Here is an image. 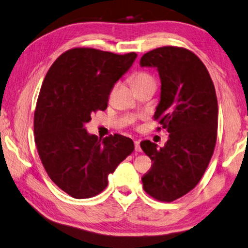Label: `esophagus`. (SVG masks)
Returning a JSON list of instances; mask_svg holds the SVG:
<instances>
[{
  "label": "esophagus",
  "mask_w": 248,
  "mask_h": 248,
  "mask_svg": "<svg viewBox=\"0 0 248 248\" xmlns=\"http://www.w3.org/2000/svg\"><path fill=\"white\" fill-rule=\"evenodd\" d=\"M135 149L137 152H141V148H140V141L139 140H136L135 141Z\"/></svg>",
  "instance_id": "esophagus-1"
}]
</instances>
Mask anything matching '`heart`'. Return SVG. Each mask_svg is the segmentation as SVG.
I'll return each mask as SVG.
<instances>
[{
    "mask_svg": "<svg viewBox=\"0 0 248 248\" xmlns=\"http://www.w3.org/2000/svg\"><path fill=\"white\" fill-rule=\"evenodd\" d=\"M147 82H155V78H153L152 75H150L149 73L139 72V73H136L131 77V84L133 87H137V86L139 85L147 84Z\"/></svg>",
    "mask_w": 248,
    "mask_h": 248,
    "instance_id": "1",
    "label": "heart"
}]
</instances>
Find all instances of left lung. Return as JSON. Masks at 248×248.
I'll use <instances>...</instances> for the list:
<instances>
[{
  "mask_svg": "<svg viewBox=\"0 0 248 248\" xmlns=\"http://www.w3.org/2000/svg\"><path fill=\"white\" fill-rule=\"evenodd\" d=\"M140 65L158 69L161 98L153 118L170 133L163 148L149 140L140 143L153 161L141 180L153 199L172 202L193 190L213 155L218 118L214 84L202 61L183 47L152 49Z\"/></svg>",
  "mask_w": 248,
  "mask_h": 248,
  "instance_id": "obj_1",
  "label": "left lung"
}]
</instances>
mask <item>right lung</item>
Returning a JSON list of instances; mask_svg holds the SVG:
<instances>
[{"label":"right lung","instance_id":"add662e5","mask_svg":"<svg viewBox=\"0 0 248 248\" xmlns=\"http://www.w3.org/2000/svg\"><path fill=\"white\" fill-rule=\"evenodd\" d=\"M136 57L76 47L46 74L34 113L35 143L50 180L72 198L103 192L108 175L135 150L130 138L116 133L101 140L85 124L93 112L107 109L110 92Z\"/></svg>","mask_w":248,"mask_h":248}]
</instances>
